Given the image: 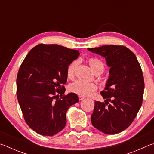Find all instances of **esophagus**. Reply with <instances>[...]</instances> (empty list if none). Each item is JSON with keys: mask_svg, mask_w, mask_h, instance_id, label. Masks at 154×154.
Returning <instances> with one entry per match:
<instances>
[{"mask_svg": "<svg viewBox=\"0 0 154 154\" xmlns=\"http://www.w3.org/2000/svg\"><path fill=\"white\" fill-rule=\"evenodd\" d=\"M78 98H79V100H83V99L85 98L83 97V96H78Z\"/></svg>", "mask_w": 154, "mask_h": 154, "instance_id": "obj_1", "label": "esophagus"}]
</instances>
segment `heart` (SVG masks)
<instances>
[{
	"mask_svg": "<svg viewBox=\"0 0 154 154\" xmlns=\"http://www.w3.org/2000/svg\"><path fill=\"white\" fill-rule=\"evenodd\" d=\"M89 64L94 72L103 71L104 64L103 62L96 58H91L89 59ZM77 62L74 61L68 66L67 69V76L69 78L73 77L75 69L77 66ZM70 89L75 93L82 96H89L94 91L97 89V86L94 83L88 82L85 81L77 79L72 83L70 87Z\"/></svg>",
	"mask_w": 154,
	"mask_h": 154,
	"instance_id": "obj_1",
	"label": "heart"
}]
</instances>
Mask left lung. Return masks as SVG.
<instances>
[{"mask_svg": "<svg viewBox=\"0 0 154 154\" xmlns=\"http://www.w3.org/2000/svg\"><path fill=\"white\" fill-rule=\"evenodd\" d=\"M105 58L110 67L105 90V103L96 101L91 121L94 127L107 134H116L132 123L142 105L144 78L134 54L123 45L88 48Z\"/></svg>", "mask_w": 154, "mask_h": 154, "instance_id": "8db88e82", "label": "left lung"}]
</instances>
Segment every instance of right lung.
Segmentation results:
<instances>
[{"label": "right lung", "instance_id": "add662e5", "mask_svg": "<svg viewBox=\"0 0 154 154\" xmlns=\"http://www.w3.org/2000/svg\"><path fill=\"white\" fill-rule=\"evenodd\" d=\"M79 54L56 44H39L21 64L17 76L18 103L26 122L36 133L54 136L66 126V111L79 98L75 93L64 95L62 84L67 81L68 66Z\"/></svg>", "mask_w": 154, "mask_h": 154}]
</instances>
